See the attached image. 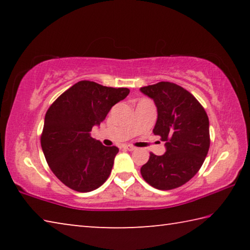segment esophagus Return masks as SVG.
Returning a JSON list of instances; mask_svg holds the SVG:
<instances>
[{"label": "esophagus", "instance_id": "34e87169", "mask_svg": "<svg viewBox=\"0 0 250 250\" xmlns=\"http://www.w3.org/2000/svg\"><path fill=\"white\" fill-rule=\"evenodd\" d=\"M124 149L125 150H129V151H134L135 147L132 146H124Z\"/></svg>", "mask_w": 250, "mask_h": 250}]
</instances>
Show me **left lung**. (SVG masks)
<instances>
[{
	"label": "left lung",
	"instance_id": "left-lung-1",
	"mask_svg": "<svg viewBox=\"0 0 250 250\" xmlns=\"http://www.w3.org/2000/svg\"><path fill=\"white\" fill-rule=\"evenodd\" d=\"M158 108L153 133L166 141L163 155L150 153L141 175L154 188H180L196 174L209 149V122L203 105L191 92L170 82L140 88Z\"/></svg>",
	"mask_w": 250,
	"mask_h": 250
}]
</instances>
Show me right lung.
<instances>
[{
	"mask_svg": "<svg viewBox=\"0 0 250 250\" xmlns=\"http://www.w3.org/2000/svg\"><path fill=\"white\" fill-rule=\"evenodd\" d=\"M129 92L128 88L82 80L50 104L41 146L50 170L69 188L91 192L107 181L119 149L103 146L89 132Z\"/></svg>",
	"mask_w": 250,
	"mask_h": 250,
	"instance_id": "1",
	"label": "right lung"
}]
</instances>
